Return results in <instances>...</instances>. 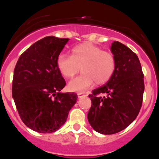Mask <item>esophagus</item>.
I'll use <instances>...</instances> for the list:
<instances>
[{"label":"esophagus","instance_id":"obj_1","mask_svg":"<svg viewBox=\"0 0 159 159\" xmlns=\"http://www.w3.org/2000/svg\"><path fill=\"white\" fill-rule=\"evenodd\" d=\"M77 95H78V97H79V98H81V97H87L88 94L86 93H83V92H81V93H78Z\"/></svg>","mask_w":159,"mask_h":159}]
</instances>
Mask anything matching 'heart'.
Wrapping results in <instances>:
<instances>
[{"label": "heart", "instance_id": "b5f03b06", "mask_svg": "<svg viewBox=\"0 0 159 159\" xmlns=\"http://www.w3.org/2000/svg\"><path fill=\"white\" fill-rule=\"evenodd\" d=\"M57 67L66 78H73L79 73L80 76L70 81L68 89L70 91H84L95 82L97 85L107 83L116 70V59L114 55L103 51L100 47L84 42L73 47L71 56L60 54L57 58Z\"/></svg>", "mask_w": 159, "mask_h": 159}]
</instances>
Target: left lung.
I'll return each instance as SVG.
<instances>
[{"instance_id":"left-lung-1","label":"left lung","mask_w":159,"mask_h":159,"mask_svg":"<svg viewBox=\"0 0 159 159\" xmlns=\"http://www.w3.org/2000/svg\"><path fill=\"white\" fill-rule=\"evenodd\" d=\"M111 50L116 59L115 72L106 84L89 95L92 105L88 120L96 131L103 134L120 132L132 123L141 110L144 90V74L138 56L116 41Z\"/></svg>"}]
</instances>
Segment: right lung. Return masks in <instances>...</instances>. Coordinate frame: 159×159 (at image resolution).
Segmentation results:
<instances>
[{"mask_svg":"<svg viewBox=\"0 0 159 159\" xmlns=\"http://www.w3.org/2000/svg\"><path fill=\"white\" fill-rule=\"evenodd\" d=\"M69 39L47 36L18 59L14 70L12 97L25 125L39 133H52L66 121L77 100L74 93H61L66 81L57 58Z\"/></svg>","mask_w":159,"mask_h":159,"instance_id":"1","label":"right lung"}]
</instances>
